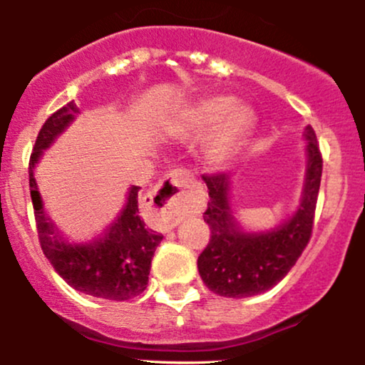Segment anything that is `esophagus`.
I'll use <instances>...</instances> for the list:
<instances>
[{
  "mask_svg": "<svg viewBox=\"0 0 365 365\" xmlns=\"http://www.w3.org/2000/svg\"><path fill=\"white\" fill-rule=\"evenodd\" d=\"M190 182V173L185 170H175L158 185V190L150 195V200L161 211L166 228H175L183 217L182 190Z\"/></svg>",
  "mask_w": 365,
  "mask_h": 365,
  "instance_id": "obj_1",
  "label": "esophagus"
}]
</instances>
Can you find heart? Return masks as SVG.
<instances>
[{"label": "heart", "mask_w": 365, "mask_h": 365, "mask_svg": "<svg viewBox=\"0 0 365 365\" xmlns=\"http://www.w3.org/2000/svg\"><path fill=\"white\" fill-rule=\"evenodd\" d=\"M254 127V113L245 104L233 103L230 96L212 94L197 101L183 116L180 133L200 135V158L209 168H220L244 148Z\"/></svg>", "instance_id": "b5f03b06"}]
</instances>
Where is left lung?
<instances>
[{"mask_svg":"<svg viewBox=\"0 0 365 365\" xmlns=\"http://www.w3.org/2000/svg\"><path fill=\"white\" fill-rule=\"evenodd\" d=\"M305 166L302 197L297 211L269 230H247L232 207V177L228 173L202 177L209 190L204 221L211 240L197 259L202 282L211 292L228 299L259 295L278 284L295 266L312 233L319 194L322 159L311 125L304 128Z\"/></svg>","mask_w":365,"mask_h":365,"instance_id":"obj_1","label":"left lung"}]
</instances>
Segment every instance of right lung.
<instances>
[{
	"instance_id": "add662e5",
	"label": "right lung",
	"mask_w": 365,
	"mask_h": 365,
	"mask_svg": "<svg viewBox=\"0 0 365 365\" xmlns=\"http://www.w3.org/2000/svg\"><path fill=\"white\" fill-rule=\"evenodd\" d=\"M81 110L68 104L53 113L41 128L29 163V185L41 247L48 261L70 287L104 300H130L140 295L149 282L150 261L163 240L161 233L145 228L139 216L140 187L128 188L127 202L116 220L101 235L89 240H70L46 215L43 197L34 177L36 165L44 150L70 127Z\"/></svg>"
}]
</instances>
